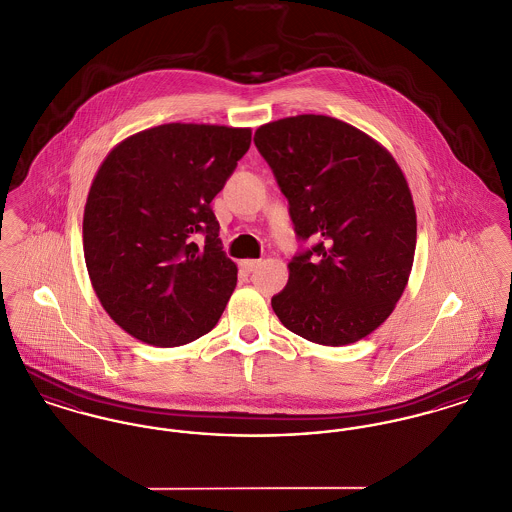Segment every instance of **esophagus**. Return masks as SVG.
<instances>
[{"label": "esophagus", "mask_w": 512, "mask_h": 512, "mask_svg": "<svg viewBox=\"0 0 512 512\" xmlns=\"http://www.w3.org/2000/svg\"><path fill=\"white\" fill-rule=\"evenodd\" d=\"M259 263H261V261H257V259H243L239 265H241V269H243V271L253 273V271L259 267Z\"/></svg>", "instance_id": "esophagus-1"}]
</instances>
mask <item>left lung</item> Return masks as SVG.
<instances>
[{"mask_svg": "<svg viewBox=\"0 0 512 512\" xmlns=\"http://www.w3.org/2000/svg\"><path fill=\"white\" fill-rule=\"evenodd\" d=\"M298 239L273 296L286 329L327 347L356 343L394 312L415 257L417 216L392 154L337 118L298 115L257 128Z\"/></svg>", "mask_w": 512, "mask_h": 512, "instance_id": "8db88e82", "label": "left lung"}]
</instances>
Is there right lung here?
<instances>
[{
  "mask_svg": "<svg viewBox=\"0 0 512 512\" xmlns=\"http://www.w3.org/2000/svg\"><path fill=\"white\" fill-rule=\"evenodd\" d=\"M249 144V128L171 122L101 163L83 212L85 265L105 312L138 341L179 347L218 323L237 267L210 202Z\"/></svg>",
  "mask_w": 512,
  "mask_h": 512,
  "instance_id": "add662e5",
  "label": "right lung"
}]
</instances>
